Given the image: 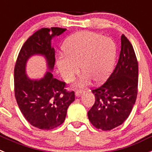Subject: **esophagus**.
Returning a JSON list of instances; mask_svg holds the SVG:
<instances>
[{
	"label": "esophagus",
	"mask_w": 152,
	"mask_h": 152,
	"mask_svg": "<svg viewBox=\"0 0 152 152\" xmlns=\"http://www.w3.org/2000/svg\"><path fill=\"white\" fill-rule=\"evenodd\" d=\"M83 94V91H75V96H80L81 95Z\"/></svg>",
	"instance_id": "1"
}]
</instances>
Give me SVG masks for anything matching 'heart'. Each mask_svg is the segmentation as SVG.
Returning <instances> with one entry per match:
<instances>
[{"instance_id":"1","label":"heart","mask_w":152,"mask_h":152,"mask_svg":"<svg viewBox=\"0 0 152 152\" xmlns=\"http://www.w3.org/2000/svg\"><path fill=\"white\" fill-rule=\"evenodd\" d=\"M65 56L56 58L60 75L69 82L79 72L84 75L76 87L89 85L91 79L100 84L110 75L116 56V46L112 39L92 32H80L71 36L63 45Z\"/></svg>"}]
</instances>
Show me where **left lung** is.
I'll use <instances>...</instances> for the list:
<instances>
[{
    "label": "left lung",
    "mask_w": 152,
    "mask_h": 152,
    "mask_svg": "<svg viewBox=\"0 0 152 152\" xmlns=\"http://www.w3.org/2000/svg\"><path fill=\"white\" fill-rule=\"evenodd\" d=\"M138 77L139 67L135 51L123 34L119 61L113 72L105 84L92 91L95 103L88 116L93 126L108 131L123 124L135 103Z\"/></svg>",
    "instance_id": "obj_1"
}]
</instances>
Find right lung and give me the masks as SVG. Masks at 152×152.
Segmentation results:
<instances>
[{
    "instance_id": "right-lung-1",
    "label": "right lung",
    "mask_w": 152,
    "mask_h": 152,
    "mask_svg": "<svg viewBox=\"0 0 152 152\" xmlns=\"http://www.w3.org/2000/svg\"><path fill=\"white\" fill-rule=\"evenodd\" d=\"M66 29L42 28L29 37L21 48L14 68V92L18 107L25 119L40 129L50 130L64 123L75 93L67 92L65 83L53 77L55 49L52 39ZM42 56L47 69L41 79H31L26 74V64L31 57Z\"/></svg>"
}]
</instances>
